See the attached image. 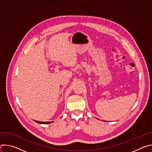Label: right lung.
I'll list each match as a JSON object with an SVG mask.
<instances>
[{"mask_svg":"<svg viewBox=\"0 0 152 152\" xmlns=\"http://www.w3.org/2000/svg\"><path fill=\"white\" fill-rule=\"evenodd\" d=\"M35 122L38 123H40V124H48V123H52V121H47V122H42V121H36L35 120Z\"/></svg>","mask_w":152,"mask_h":152,"instance_id":"1","label":"right lung"}]
</instances>
